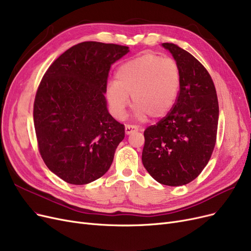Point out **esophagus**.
Instances as JSON below:
<instances>
[{"mask_svg":"<svg viewBox=\"0 0 251 251\" xmlns=\"http://www.w3.org/2000/svg\"><path fill=\"white\" fill-rule=\"evenodd\" d=\"M137 130H138V128H137V126H135V125L127 124V125L125 126V133H126V134H130V133L135 132V131H137Z\"/></svg>","mask_w":251,"mask_h":251,"instance_id":"esophagus-1","label":"esophagus"}]
</instances>
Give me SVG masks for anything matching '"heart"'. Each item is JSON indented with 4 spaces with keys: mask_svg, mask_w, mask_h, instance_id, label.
Here are the masks:
<instances>
[{
    "mask_svg": "<svg viewBox=\"0 0 251 251\" xmlns=\"http://www.w3.org/2000/svg\"><path fill=\"white\" fill-rule=\"evenodd\" d=\"M180 81L177 62L148 52L121 65L116 82L107 87L106 99L117 119L124 117L128 96H131L137 119H160L169 114L177 100Z\"/></svg>",
    "mask_w": 251,
    "mask_h": 251,
    "instance_id": "1",
    "label": "heart"
}]
</instances>
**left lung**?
<instances>
[{
	"mask_svg": "<svg viewBox=\"0 0 251 251\" xmlns=\"http://www.w3.org/2000/svg\"><path fill=\"white\" fill-rule=\"evenodd\" d=\"M180 69V90L173 108L146 128L142 160L160 184L181 186L205 169L214 150L219 106L216 89L203 65L174 43H163Z\"/></svg>",
	"mask_w": 251,
	"mask_h": 251,
	"instance_id": "8db88e82",
	"label": "left lung"
}]
</instances>
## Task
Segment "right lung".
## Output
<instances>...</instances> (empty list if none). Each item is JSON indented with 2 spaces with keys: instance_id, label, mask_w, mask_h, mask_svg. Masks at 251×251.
<instances>
[{
  "instance_id": "add662e5",
  "label": "right lung",
  "mask_w": 251,
  "mask_h": 251,
  "mask_svg": "<svg viewBox=\"0 0 251 251\" xmlns=\"http://www.w3.org/2000/svg\"><path fill=\"white\" fill-rule=\"evenodd\" d=\"M127 46L86 41L73 45L44 73L34 101L38 150L59 178L83 185L110 168L125 126L106 108L110 65Z\"/></svg>"
}]
</instances>
